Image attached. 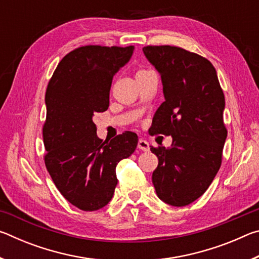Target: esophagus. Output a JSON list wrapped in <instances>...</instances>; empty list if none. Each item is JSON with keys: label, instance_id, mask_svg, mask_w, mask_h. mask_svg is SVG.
<instances>
[{"label": "esophagus", "instance_id": "1", "mask_svg": "<svg viewBox=\"0 0 259 259\" xmlns=\"http://www.w3.org/2000/svg\"><path fill=\"white\" fill-rule=\"evenodd\" d=\"M137 147L139 148V150L145 151V152L150 151V144H148L145 139H139V140H138V145H137Z\"/></svg>", "mask_w": 259, "mask_h": 259}]
</instances>
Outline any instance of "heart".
<instances>
[{
	"label": "heart",
	"mask_w": 259,
	"mask_h": 259,
	"mask_svg": "<svg viewBox=\"0 0 259 259\" xmlns=\"http://www.w3.org/2000/svg\"><path fill=\"white\" fill-rule=\"evenodd\" d=\"M145 72H147L146 69H139V71L137 72V74H136V75H138V74H142V73H145Z\"/></svg>",
	"instance_id": "obj_1"
}]
</instances>
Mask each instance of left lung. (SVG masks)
<instances>
[{"label": "left lung", "mask_w": 259, "mask_h": 259, "mask_svg": "<svg viewBox=\"0 0 259 259\" xmlns=\"http://www.w3.org/2000/svg\"><path fill=\"white\" fill-rule=\"evenodd\" d=\"M161 75L164 102L153 117L154 134L171 136V147H151L159 164L152 182L163 202L184 207L208 190L222 164L227 137L225 98L208 59L178 47L143 48Z\"/></svg>", "instance_id": "obj_1"}]
</instances>
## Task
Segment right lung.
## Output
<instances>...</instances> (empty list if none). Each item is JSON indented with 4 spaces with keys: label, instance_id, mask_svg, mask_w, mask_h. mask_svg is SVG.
<instances>
[{
    "label": "right lung",
    "instance_id": "add662e5",
    "mask_svg": "<svg viewBox=\"0 0 259 259\" xmlns=\"http://www.w3.org/2000/svg\"><path fill=\"white\" fill-rule=\"evenodd\" d=\"M134 50L133 46L77 48L60 60L47 88L46 166L61 195L84 211L112 200L116 165L137 147V135L130 131L103 142L93 121L108 108L113 76Z\"/></svg>",
    "mask_w": 259,
    "mask_h": 259
}]
</instances>
